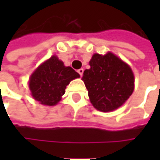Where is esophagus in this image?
<instances>
[{"mask_svg":"<svg viewBox=\"0 0 160 160\" xmlns=\"http://www.w3.org/2000/svg\"><path fill=\"white\" fill-rule=\"evenodd\" d=\"M77 72H78V74H79V75H80L81 77L83 76V68H80V69H78V70H77Z\"/></svg>","mask_w":160,"mask_h":160,"instance_id":"1","label":"esophagus"}]
</instances>
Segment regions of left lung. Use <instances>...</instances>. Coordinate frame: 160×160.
<instances>
[{
	"label": "left lung",
	"mask_w": 160,
	"mask_h": 160,
	"mask_svg": "<svg viewBox=\"0 0 160 160\" xmlns=\"http://www.w3.org/2000/svg\"><path fill=\"white\" fill-rule=\"evenodd\" d=\"M83 72L82 80L96 109L108 112L122 106L132 95L134 77L131 68L115 54L95 53Z\"/></svg>",
	"instance_id": "obj_1"
}]
</instances>
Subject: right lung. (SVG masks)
<instances>
[{
  "label": "right lung",
  "instance_id": "right-lung-1",
  "mask_svg": "<svg viewBox=\"0 0 160 160\" xmlns=\"http://www.w3.org/2000/svg\"><path fill=\"white\" fill-rule=\"evenodd\" d=\"M78 77L79 74L71 67H66L57 56H52L31 75L29 89L35 101L42 105L54 106L61 100L67 85Z\"/></svg>",
  "mask_w": 160,
  "mask_h": 160
}]
</instances>
